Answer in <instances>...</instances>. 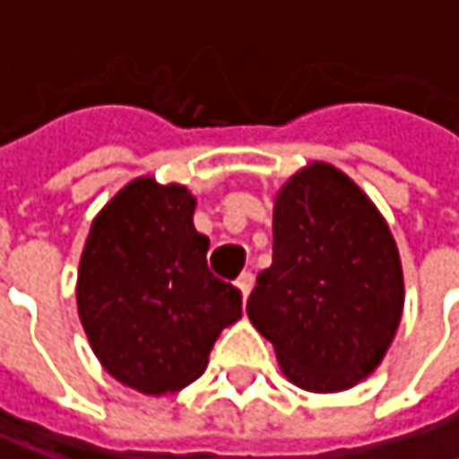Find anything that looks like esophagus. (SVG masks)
Masks as SVG:
<instances>
[{
    "label": "esophagus",
    "instance_id": "obj_1",
    "mask_svg": "<svg viewBox=\"0 0 459 459\" xmlns=\"http://www.w3.org/2000/svg\"><path fill=\"white\" fill-rule=\"evenodd\" d=\"M236 284H238L241 295H244V298H249V292H252V287H255V273H252V271H244V273L238 276V281H236Z\"/></svg>",
    "mask_w": 459,
    "mask_h": 459
}]
</instances>
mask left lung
<instances>
[{
  "label": "left lung",
  "instance_id": "1",
  "mask_svg": "<svg viewBox=\"0 0 459 459\" xmlns=\"http://www.w3.org/2000/svg\"><path fill=\"white\" fill-rule=\"evenodd\" d=\"M404 306L396 241L364 191L316 161L273 204V263L247 300L281 372L314 394L348 391L383 361Z\"/></svg>",
  "mask_w": 459,
  "mask_h": 459
}]
</instances>
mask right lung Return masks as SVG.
Instances as JSON below:
<instances>
[{"instance_id":"1","label":"right lung","mask_w":459,"mask_h":459,"mask_svg":"<svg viewBox=\"0 0 459 459\" xmlns=\"http://www.w3.org/2000/svg\"><path fill=\"white\" fill-rule=\"evenodd\" d=\"M186 186L138 178L92 221L76 306L111 377L148 396L194 383L218 334L241 319V292L207 268Z\"/></svg>"}]
</instances>
